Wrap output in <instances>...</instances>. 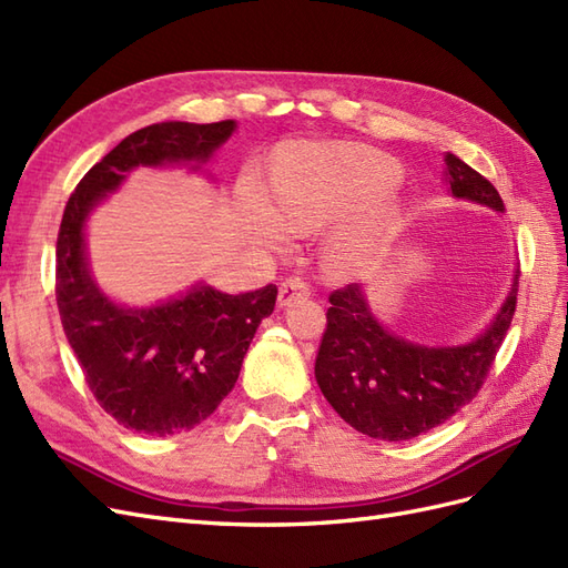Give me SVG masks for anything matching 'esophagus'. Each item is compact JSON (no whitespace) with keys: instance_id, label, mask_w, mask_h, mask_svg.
Returning a JSON list of instances; mask_svg holds the SVG:
<instances>
[{"instance_id":"esophagus-1","label":"esophagus","mask_w":568,"mask_h":568,"mask_svg":"<svg viewBox=\"0 0 568 568\" xmlns=\"http://www.w3.org/2000/svg\"><path fill=\"white\" fill-rule=\"evenodd\" d=\"M311 296V286L308 282H303L298 277H288L282 282L280 286V296H277V303L280 308H286V305H291L298 298H308Z\"/></svg>"}]
</instances>
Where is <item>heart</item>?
I'll list each match as a JSON object with an SVG mask.
<instances>
[{
	"label": "heart",
	"instance_id": "b5f03b06",
	"mask_svg": "<svg viewBox=\"0 0 568 568\" xmlns=\"http://www.w3.org/2000/svg\"><path fill=\"white\" fill-rule=\"evenodd\" d=\"M402 181V166L365 145H301L274 166V199L265 176L248 170L239 181V217L263 246L286 248L294 234H311L361 212L389 195ZM392 220L389 210L336 234L327 265L346 272L371 253Z\"/></svg>",
	"mask_w": 568,
	"mask_h": 568
}]
</instances>
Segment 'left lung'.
I'll return each instance as SVG.
<instances>
[{"mask_svg": "<svg viewBox=\"0 0 568 568\" xmlns=\"http://www.w3.org/2000/svg\"><path fill=\"white\" fill-rule=\"evenodd\" d=\"M449 189L456 197L504 212L497 189L452 152ZM518 272L497 317L464 346H420L375 320L358 284L329 294L327 329L315 358V377L332 408L375 439H413L449 420L480 392L516 313Z\"/></svg>", "mask_w": 568, "mask_h": 568, "instance_id": "left-lung-1", "label": "left lung"}]
</instances>
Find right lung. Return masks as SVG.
Wrapping results in <instances>:
<instances>
[{
  "label": "right lung",
  "mask_w": 568,
  "mask_h": 568,
  "mask_svg": "<svg viewBox=\"0 0 568 568\" xmlns=\"http://www.w3.org/2000/svg\"><path fill=\"white\" fill-rule=\"evenodd\" d=\"M234 129L226 119L135 131L79 181L64 207L54 286L61 325L98 404L129 430L164 437L212 416L234 389L257 325L274 311L277 286L232 296L201 284L152 308H121L88 270L85 220L135 166L207 162Z\"/></svg>",
  "instance_id": "right-lung-1"
}]
</instances>
